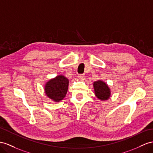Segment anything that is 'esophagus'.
<instances>
[{"label": "esophagus", "mask_w": 153, "mask_h": 153, "mask_svg": "<svg viewBox=\"0 0 153 153\" xmlns=\"http://www.w3.org/2000/svg\"><path fill=\"white\" fill-rule=\"evenodd\" d=\"M78 79L81 81H84L85 79V74H80V75H78Z\"/></svg>", "instance_id": "1"}]
</instances>
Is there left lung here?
I'll return each mask as SVG.
<instances>
[{"label": "left lung", "mask_w": 153, "mask_h": 153, "mask_svg": "<svg viewBox=\"0 0 153 153\" xmlns=\"http://www.w3.org/2000/svg\"><path fill=\"white\" fill-rule=\"evenodd\" d=\"M94 91L97 98L101 101L108 100L111 96V91L108 85L102 80H97L93 83Z\"/></svg>", "instance_id": "left-lung-1"}]
</instances>
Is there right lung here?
I'll list each match as a JSON object with an SVG mask.
<instances>
[{"label": "right lung", "mask_w": 153, "mask_h": 153, "mask_svg": "<svg viewBox=\"0 0 153 153\" xmlns=\"http://www.w3.org/2000/svg\"><path fill=\"white\" fill-rule=\"evenodd\" d=\"M68 85V79L61 74L46 82L44 87L45 93L49 99L54 102H59L66 96Z\"/></svg>", "instance_id": "add662e5"}]
</instances>
